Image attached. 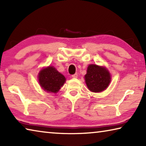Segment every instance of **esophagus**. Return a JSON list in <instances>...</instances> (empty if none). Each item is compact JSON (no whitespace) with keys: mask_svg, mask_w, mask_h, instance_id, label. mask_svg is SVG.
Instances as JSON below:
<instances>
[{"mask_svg":"<svg viewBox=\"0 0 146 146\" xmlns=\"http://www.w3.org/2000/svg\"><path fill=\"white\" fill-rule=\"evenodd\" d=\"M71 76H72V78H77L78 75H77V73H75V74H74V75H73Z\"/></svg>","mask_w":146,"mask_h":146,"instance_id":"1","label":"esophagus"}]
</instances>
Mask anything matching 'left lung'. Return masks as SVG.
<instances>
[{
    "instance_id": "left-lung-1",
    "label": "left lung",
    "mask_w": 146,
    "mask_h": 146,
    "mask_svg": "<svg viewBox=\"0 0 146 146\" xmlns=\"http://www.w3.org/2000/svg\"><path fill=\"white\" fill-rule=\"evenodd\" d=\"M89 90L94 93L102 92L108 87L111 82V75L105 67L90 64L84 76Z\"/></svg>"
}]
</instances>
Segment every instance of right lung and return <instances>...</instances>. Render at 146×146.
<instances>
[{
    "label": "right lung",
    "mask_w": 146,
    "mask_h": 146,
    "mask_svg": "<svg viewBox=\"0 0 146 146\" xmlns=\"http://www.w3.org/2000/svg\"><path fill=\"white\" fill-rule=\"evenodd\" d=\"M38 78L41 88L49 93H57L66 82L65 76L51 66L42 69Z\"/></svg>",
    "instance_id": "right-lung-1"
}]
</instances>
